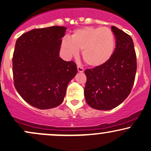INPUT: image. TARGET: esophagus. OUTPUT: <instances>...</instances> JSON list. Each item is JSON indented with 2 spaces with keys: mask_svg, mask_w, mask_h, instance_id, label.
<instances>
[{
  "mask_svg": "<svg viewBox=\"0 0 151 151\" xmlns=\"http://www.w3.org/2000/svg\"><path fill=\"white\" fill-rule=\"evenodd\" d=\"M77 70H78V72H80V73H81V72H83V71H84L83 68H82L80 66H77Z\"/></svg>",
  "mask_w": 151,
  "mask_h": 151,
  "instance_id": "obj_1",
  "label": "esophagus"
}]
</instances>
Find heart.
Listing matches in <instances>:
<instances>
[{"instance_id": "obj_1", "label": "heart", "mask_w": 151, "mask_h": 151, "mask_svg": "<svg viewBox=\"0 0 151 151\" xmlns=\"http://www.w3.org/2000/svg\"><path fill=\"white\" fill-rule=\"evenodd\" d=\"M114 34L106 27H85L78 29L70 38L62 41V47L69 56H76L81 50V55L92 68L102 66L110 60L115 50Z\"/></svg>"}]
</instances>
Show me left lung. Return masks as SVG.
I'll return each mask as SVG.
<instances>
[{
    "label": "left lung",
    "instance_id": "left-lung-1",
    "mask_svg": "<svg viewBox=\"0 0 151 151\" xmlns=\"http://www.w3.org/2000/svg\"><path fill=\"white\" fill-rule=\"evenodd\" d=\"M116 48L112 58L102 66L85 70L86 103L99 110H109L129 95L137 72V56L132 37L112 26Z\"/></svg>",
    "mask_w": 151,
    "mask_h": 151
}]
</instances>
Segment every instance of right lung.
Listing matches in <instances>:
<instances>
[{"label":"right lung","instance_id":"1","mask_svg":"<svg viewBox=\"0 0 151 151\" xmlns=\"http://www.w3.org/2000/svg\"><path fill=\"white\" fill-rule=\"evenodd\" d=\"M67 28L34 29L16 41L12 72L16 90L29 104L41 110L63 103L68 83L77 73L73 61L60 58Z\"/></svg>","mask_w":151,"mask_h":151}]
</instances>
